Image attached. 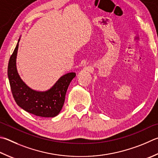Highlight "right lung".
Returning a JSON list of instances; mask_svg holds the SVG:
<instances>
[{
    "label": "right lung",
    "mask_w": 158,
    "mask_h": 158,
    "mask_svg": "<svg viewBox=\"0 0 158 158\" xmlns=\"http://www.w3.org/2000/svg\"><path fill=\"white\" fill-rule=\"evenodd\" d=\"M20 39L10 56L7 68L8 79L14 100L19 106L36 116L54 117L58 115L64 106L68 88L76 73L63 75L46 91L31 89L23 81L17 71L16 56Z\"/></svg>",
    "instance_id": "obj_1"
}]
</instances>
